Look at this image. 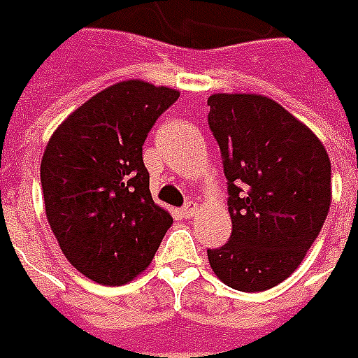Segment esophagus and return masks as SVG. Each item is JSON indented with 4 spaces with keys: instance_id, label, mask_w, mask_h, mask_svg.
Returning a JSON list of instances; mask_svg holds the SVG:
<instances>
[{
    "instance_id": "esophagus-1",
    "label": "esophagus",
    "mask_w": 358,
    "mask_h": 358,
    "mask_svg": "<svg viewBox=\"0 0 358 358\" xmlns=\"http://www.w3.org/2000/svg\"><path fill=\"white\" fill-rule=\"evenodd\" d=\"M198 211H200V208H198V203H196V201H187V203H185V206L181 208V215L185 217V219L194 217Z\"/></svg>"
}]
</instances>
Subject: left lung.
Instances as JSON below:
<instances>
[{"label":"left lung","mask_w":358,"mask_h":358,"mask_svg":"<svg viewBox=\"0 0 358 358\" xmlns=\"http://www.w3.org/2000/svg\"><path fill=\"white\" fill-rule=\"evenodd\" d=\"M208 106L232 219L230 241L209 249V266L236 291H268L296 271L327 220L329 152L268 96L211 94Z\"/></svg>","instance_id":"obj_1"}]
</instances>
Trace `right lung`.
Returning a JSON list of instances; mask_svg holds the SVG:
<instances>
[{"instance_id": "obj_1", "label": "right lung", "mask_w": 358, "mask_h": 358, "mask_svg": "<svg viewBox=\"0 0 358 358\" xmlns=\"http://www.w3.org/2000/svg\"><path fill=\"white\" fill-rule=\"evenodd\" d=\"M179 90L128 79L77 107L41 160L45 213L69 264L120 287L147 270L173 217L155 203L143 143Z\"/></svg>"}]
</instances>
